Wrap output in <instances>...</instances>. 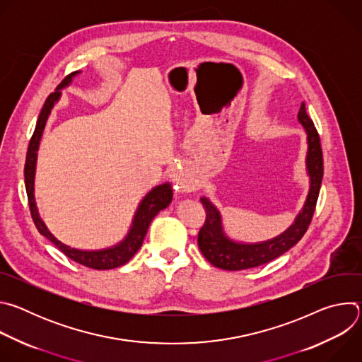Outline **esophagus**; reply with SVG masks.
<instances>
[{"instance_id":"1","label":"esophagus","mask_w":362,"mask_h":362,"mask_svg":"<svg viewBox=\"0 0 362 362\" xmlns=\"http://www.w3.org/2000/svg\"><path fill=\"white\" fill-rule=\"evenodd\" d=\"M196 190V183L194 182H183V183H179V192L182 193H190Z\"/></svg>"}]
</instances>
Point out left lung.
Listing matches in <instances>:
<instances>
[{
	"label": "left lung",
	"mask_w": 362,
	"mask_h": 362,
	"mask_svg": "<svg viewBox=\"0 0 362 362\" xmlns=\"http://www.w3.org/2000/svg\"><path fill=\"white\" fill-rule=\"evenodd\" d=\"M298 122L306 133L305 170L309 179V189L300 211L292 225L281 235L262 242H240L232 239L223 226V218L218 206L209 197H200L206 209V222L197 238L199 249L214 267L225 271H242L268 264L296 245L311 223L324 176L322 150L318 132L308 117L305 103L298 112Z\"/></svg>",
	"instance_id": "1"
}]
</instances>
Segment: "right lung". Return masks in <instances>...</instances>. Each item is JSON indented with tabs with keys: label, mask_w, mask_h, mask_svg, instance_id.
I'll use <instances>...</instances> for the list:
<instances>
[{
	"label": "right lung",
	"mask_w": 362,
	"mask_h": 362,
	"mask_svg": "<svg viewBox=\"0 0 362 362\" xmlns=\"http://www.w3.org/2000/svg\"><path fill=\"white\" fill-rule=\"evenodd\" d=\"M78 74H81V71L71 73L66 80H63V83L56 88L54 93H51L48 95V98L44 103V106H42L41 113L37 120L34 134L28 144L25 168H24L25 189H27V196H28L33 221H34L38 232L42 236H45L49 242H53L63 253H66L70 259L76 261L77 264H81L87 268L98 269V271L115 269V268H119V267L124 265L126 262H129L134 256V253L140 249L153 218L156 216L160 211L166 209L170 204V202L173 199V189H172V185L169 182H166V183L154 186L150 192H147L137 206V209L132 219V225H130L126 236L113 246L103 247V249H80V247H74V246H70V245L62 242L59 238H56L53 233H51V230L47 228L45 222L42 221V218L38 212V208H37V203H35L34 183H35L38 147H40V141H41L42 132L45 129L48 116L51 115V110H53V107L57 105L59 100L62 98V90L67 88L71 84V81L74 80V77H77Z\"/></svg>",
	"instance_id": "right-lung-1"
}]
</instances>
